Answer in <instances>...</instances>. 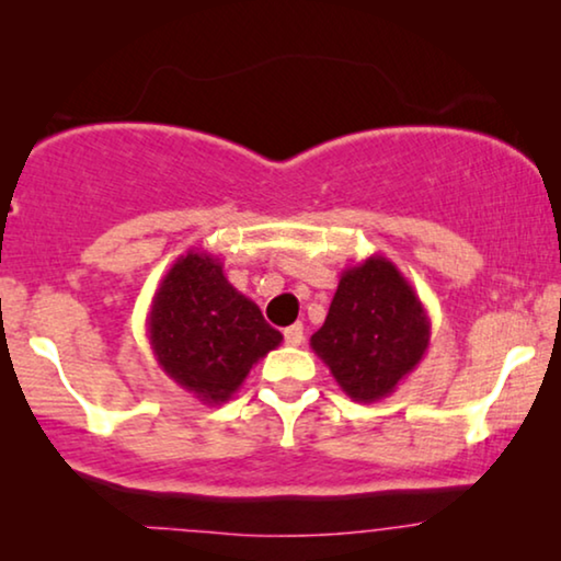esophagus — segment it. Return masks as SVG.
I'll list each match as a JSON object with an SVG mask.
<instances>
[{
  "label": "esophagus",
  "instance_id": "34e87169",
  "mask_svg": "<svg viewBox=\"0 0 561 561\" xmlns=\"http://www.w3.org/2000/svg\"><path fill=\"white\" fill-rule=\"evenodd\" d=\"M283 336H286V344H290V347H298L304 342V324H290Z\"/></svg>",
  "mask_w": 561,
  "mask_h": 561
}]
</instances>
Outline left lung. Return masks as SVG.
Wrapping results in <instances>:
<instances>
[{
  "mask_svg": "<svg viewBox=\"0 0 561 561\" xmlns=\"http://www.w3.org/2000/svg\"><path fill=\"white\" fill-rule=\"evenodd\" d=\"M432 319L396 263L370 255L344 267L311 350L357 403L388 398L428 350Z\"/></svg>",
  "mask_w": 561,
  "mask_h": 561,
  "instance_id": "obj_1",
  "label": "left lung"
}]
</instances>
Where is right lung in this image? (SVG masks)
Returning <instances> with one entry per match:
<instances>
[{
	"label": "right lung",
	"mask_w": 561,
	"mask_h": 561,
	"mask_svg": "<svg viewBox=\"0 0 561 561\" xmlns=\"http://www.w3.org/2000/svg\"><path fill=\"white\" fill-rule=\"evenodd\" d=\"M148 340L158 365L202 403H227L252 365L278 347L283 334L255 301L227 280L217 255L188 250L152 296Z\"/></svg>",
	"instance_id": "right-lung-1"
}]
</instances>
